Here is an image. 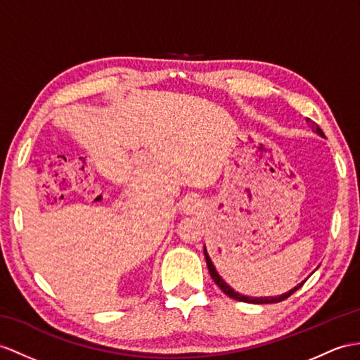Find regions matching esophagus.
<instances>
[{
  "mask_svg": "<svg viewBox=\"0 0 360 360\" xmlns=\"http://www.w3.org/2000/svg\"><path fill=\"white\" fill-rule=\"evenodd\" d=\"M181 210L186 215H195V214H198L200 210H201V203H200L198 200H194V198L186 200L185 203H183V206H181Z\"/></svg>",
  "mask_w": 360,
  "mask_h": 360,
  "instance_id": "34e87169",
  "label": "esophagus"
}]
</instances>
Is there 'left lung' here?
<instances>
[{
    "mask_svg": "<svg viewBox=\"0 0 360 360\" xmlns=\"http://www.w3.org/2000/svg\"><path fill=\"white\" fill-rule=\"evenodd\" d=\"M307 120V124H310L311 125V129H314V133H316L318 136H321V137H323V133H322V129L314 124L313 120H310V119H305ZM203 250H205V258H206V264H207V269H209V274H210V276H212V279H214V283L221 288L223 290V293H226L227 296L229 297H232V300H236V301H241V302H249V304H275V302H281V301H284L285 297H288L290 295H293L297 288H301L302 287V284L305 283V281H302V283H300L297 284L296 287H293L292 290H288V292H285V293H283V295H279V296H261V297H253V296H246V295H241V293H238V292H235L233 288L227 284L224 279L220 276V274H218L217 271V269H215V266H214V262H212V259L209 258V253H207V249H206V246L203 248Z\"/></svg>",
    "mask_w": 360,
    "mask_h": 360,
    "instance_id": "8db88e82",
    "label": "left lung"
}]
</instances>
